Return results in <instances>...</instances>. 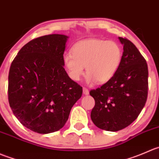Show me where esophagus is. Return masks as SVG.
<instances>
[{"label":"esophagus","mask_w":159,"mask_h":159,"mask_svg":"<svg viewBox=\"0 0 159 159\" xmlns=\"http://www.w3.org/2000/svg\"><path fill=\"white\" fill-rule=\"evenodd\" d=\"M83 94H85V95H88V94H89V90H88L87 88L83 87Z\"/></svg>","instance_id":"esophagus-1"}]
</instances>
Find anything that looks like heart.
<instances>
[{"instance_id":"heart-1","label":"heart","mask_w":159,"mask_h":159,"mask_svg":"<svg viewBox=\"0 0 159 159\" xmlns=\"http://www.w3.org/2000/svg\"><path fill=\"white\" fill-rule=\"evenodd\" d=\"M122 59V49L114 41L88 39L75 44L73 53L67 52L63 62L70 78L79 80L85 73L87 80L105 83L117 73Z\"/></svg>"}]
</instances>
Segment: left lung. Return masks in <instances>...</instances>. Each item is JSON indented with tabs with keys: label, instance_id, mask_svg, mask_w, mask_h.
<instances>
[{
	"label": "left lung",
	"instance_id": "left-lung-1",
	"mask_svg": "<svg viewBox=\"0 0 159 159\" xmlns=\"http://www.w3.org/2000/svg\"><path fill=\"white\" fill-rule=\"evenodd\" d=\"M124 45L120 65L111 80L89 92L95 100L91 120L97 128L117 131L129 126L142 111L148 97V70L134 45L119 37Z\"/></svg>",
	"mask_w": 159,
	"mask_h": 159
}]
</instances>
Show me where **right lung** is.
Segmentation results:
<instances>
[{"label":"right lung","instance_id":"1","mask_svg":"<svg viewBox=\"0 0 159 159\" xmlns=\"http://www.w3.org/2000/svg\"><path fill=\"white\" fill-rule=\"evenodd\" d=\"M68 36L53 34L25 45L11 65L8 101L25 127L39 134L52 133L66 123L83 88L64 69Z\"/></svg>","mask_w":159,"mask_h":159}]
</instances>
